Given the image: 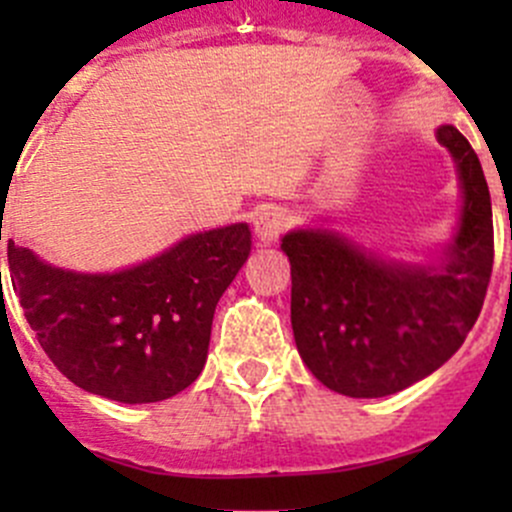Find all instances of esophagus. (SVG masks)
Segmentation results:
<instances>
[{
    "mask_svg": "<svg viewBox=\"0 0 512 512\" xmlns=\"http://www.w3.org/2000/svg\"><path fill=\"white\" fill-rule=\"evenodd\" d=\"M292 218H289L287 210L282 208H267L262 210L260 215L255 218V235L262 245H272L282 232L287 230Z\"/></svg>",
    "mask_w": 512,
    "mask_h": 512,
    "instance_id": "1",
    "label": "esophagus"
}]
</instances>
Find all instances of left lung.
Listing matches in <instances>:
<instances>
[{"instance_id":"left-lung-1","label":"left lung","mask_w":512,"mask_h":512,"mask_svg":"<svg viewBox=\"0 0 512 512\" xmlns=\"http://www.w3.org/2000/svg\"><path fill=\"white\" fill-rule=\"evenodd\" d=\"M436 138L456 160L463 205L436 260L404 262L327 227L282 237L292 265L299 356L327 389L379 399L409 389L466 342L493 270V210L483 168L458 128Z\"/></svg>"}]
</instances>
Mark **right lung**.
Instances as JSON below:
<instances>
[{"label": "right lung", "mask_w": 512, "mask_h": 512, "mask_svg": "<svg viewBox=\"0 0 512 512\" xmlns=\"http://www.w3.org/2000/svg\"><path fill=\"white\" fill-rule=\"evenodd\" d=\"M250 247V227L235 223L101 275L46 265L12 240L7 257L24 317L56 369L89 394L153 404L200 376L215 307Z\"/></svg>", "instance_id": "add662e5"}]
</instances>
